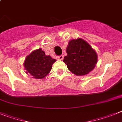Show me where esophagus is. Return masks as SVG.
<instances>
[{"label":"esophagus","instance_id":"esophagus-1","mask_svg":"<svg viewBox=\"0 0 122 122\" xmlns=\"http://www.w3.org/2000/svg\"><path fill=\"white\" fill-rule=\"evenodd\" d=\"M63 58H64V56H63V55H61V56H59L57 57V59H58V60H63Z\"/></svg>","mask_w":122,"mask_h":122}]
</instances>
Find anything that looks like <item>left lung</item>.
I'll return each instance as SVG.
<instances>
[{
    "label": "left lung",
    "mask_w": 122,
    "mask_h": 122,
    "mask_svg": "<svg viewBox=\"0 0 122 122\" xmlns=\"http://www.w3.org/2000/svg\"><path fill=\"white\" fill-rule=\"evenodd\" d=\"M67 56L64 62L72 73L77 76H84L94 69L97 62L96 51L83 39L71 40L66 48Z\"/></svg>",
    "instance_id": "8db88e82"
}]
</instances>
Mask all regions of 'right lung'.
<instances>
[{
    "instance_id": "obj_1",
    "label": "right lung",
    "mask_w": 122,
    "mask_h": 122,
    "mask_svg": "<svg viewBox=\"0 0 122 122\" xmlns=\"http://www.w3.org/2000/svg\"><path fill=\"white\" fill-rule=\"evenodd\" d=\"M56 61L46 55L41 48H39L26 56L24 61L25 69L26 74L29 73L35 79H43L48 74Z\"/></svg>"
}]
</instances>
